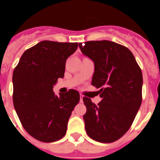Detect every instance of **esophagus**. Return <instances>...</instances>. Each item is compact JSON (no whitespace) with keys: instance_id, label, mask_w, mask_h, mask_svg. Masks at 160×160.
Returning <instances> with one entry per match:
<instances>
[{"instance_id":"34e87169","label":"esophagus","mask_w":160,"mask_h":160,"mask_svg":"<svg viewBox=\"0 0 160 160\" xmlns=\"http://www.w3.org/2000/svg\"><path fill=\"white\" fill-rule=\"evenodd\" d=\"M82 98L83 95L82 94H80V102H82Z\"/></svg>"}]
</instances>
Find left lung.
<instances>
[{
  "mask_svg": "<svg viewBox=\"0 0 160 160\" xmlns=\"http://www.w3.org/2000/svg\"><path fill=\"white\" fill-rule=\"evenodd\" d=\"M83 54L94 62L92 86L99 88L98 105L83 97L87 135L100 142H113L130 129L142 102V74L128 48L111 41L79 43Z\"/></svg>",
  "mask_w": 160,
  "mask_h": 160,
  "instance_id": "1",
  "label": "left lung"
}]
</instances>
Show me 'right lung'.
<instances>
[{
  "label": "right lung",
  "instance_id": "right-lung-1",
  "mask_svg": "<svg viewBox=\"0 0 160 160\" xmlns=\"http://www.w3.org/2000/svg\"><path fill=\"white\" fill-rule=\"evenodd\" d=\"M78 42L42 41L26 49L12 73L14 108L29 135L41 142L64 137L69 118L78 103L77 90L55 95L53 85L64 77L67 58Z\"/></svg>",
  "mask_w": 160,
  "mask_h": 160
}]
</instances>
